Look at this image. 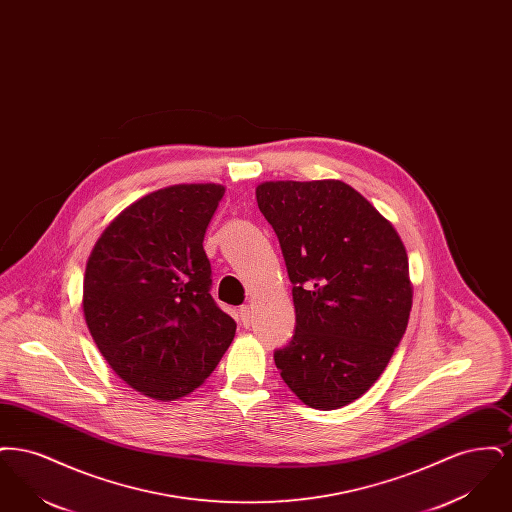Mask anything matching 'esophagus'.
<instances>
[{
  "label": "esophagus",
  "mask_w": 512,
  "mask_h": 512,
  "mask_svg": "<svg viewBox=\"0 0 512 512\" xmlns=\"http://www.w3.org/2000/svg\"><path fill=\"white\" fill-rule=\"evenodd\" d=\"M238 317H240V322L247 328L251 324V307L249 305H242L240 311H238Z\"/></svg>",
  "instance_id": "obj_1"
}]
</instances>
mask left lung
Instances as JSON below:
<instances>
[{
  "mask_svg": "<svg viewBox=\"0 0 512 512\" xmlns=\"http://www.w3.org/2000/svg\"><path fill=\"white\" fill-rule=\"evenodd\" d=\"M255 195L293 284L295 334L274 351L276 368L305 405L345 407L380 378L407 330L405 245L340 180L265 182Z\"/></svg>",
  "mask_w": 512,
  "mask_h": 512,
  "instance_id": "left-lung-1",
  "label": "left lung"
}]
</instances>
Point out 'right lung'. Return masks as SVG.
<instances>
[{
	"instance_id": "obj_1",
	"label": "right lung",
	"mask_w": 512,
	"mask_h": 512,
	"mask_svg": "<svg viewBox=\"0 0 512 512\" xmlns=\"http://www.w3.org/2000/svg\"><path fill=\"white\" fill-rule=\"evenodd\" d=\"M224 188L178 184L126 207L94 245L82 309L101 355L147 397L172 401L219 365L236 322L211 297L203 238Z\"/></svg>"
}]
</instances>
